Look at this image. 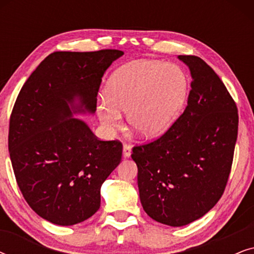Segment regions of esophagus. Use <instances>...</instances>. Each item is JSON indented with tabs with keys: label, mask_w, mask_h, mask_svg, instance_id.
<instances>
[{
	"label": "esophagus",
	"mask_w": 254,
	"mask_h": 254,
	"mask_svg": "<svg viewBox=\"0 0 254 254\" xmlns=\"http://www.w3.org/2000/svg\"><path fill=\"white\" fill-rule=\"evenodd\" d=\"M130 155H131V148L129 147V145L124 144V147H123V156H124V158H129Z\"/></svg>",
	"instance_id": "34e87169"
}]
</instances>
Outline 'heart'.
<instances>
[{
	"mask_svg": "<svg viewBox=\"0 0 254 254\" xmlns=\"http://www.w3.org/2000/svg\"><path fill=\"white\" fill-rule=\"evenodd\" d=\"M190 91L186 72L176 64L138 60L114 72L105 88L97 114L106 130L119 129L121 112L131 129L152 138L166 133L185 106Z\"/></svg>",
	"mask_w": 254,
	"mask_h": 254,
	"instance_id": "obj_1",
	"label": "heart"
}]
</instances>
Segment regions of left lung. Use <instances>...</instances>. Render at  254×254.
I'll return each mask as SVG.
<instances>
[{
	"label": "left lung",
	"instance_id": "1",
	"mask_svg": "<svg viewBox=\"0 0 254 254\" xmlns=\"http://www.w3.org/2000/svg\"><path fill=\"white\" fill-rule=\"evenodd\" d=\"M178 59L192 76L186 109L158 140L131 154L142 207L170 227L202 217L221 199L238 134L237 106L216 72L194 55Z\"/></svg>",
	"mask_w": 254,
	"mask_h": 254
}]
</instances>
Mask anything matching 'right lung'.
I'll return each mask as SVG.
<instances>
[{
    "label": "right lung",
    "instance_id": "1",
    "mask_svg": "<svg viewBox=\"0 0 254 254\" xmlns=\"http://www.w3.org/2000/svg\"><path fill=\"white\" fill-rule=\"evenodd\" d=\"M118 50L54 52L23 85L9 126V154L24 199L44 220L74 225L100 207V187L123 144L100 141L74 114H93Z\"/></svg>",
    "mask_w": 254,
    "mask_h": 254
}]
</instances>
